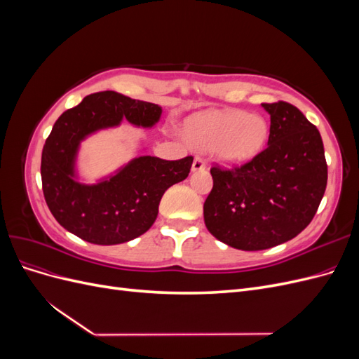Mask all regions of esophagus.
<instances>
[{"label":"esophagus","instance_id":"esophagus-1","mask_svg":"<svg viewBox=\"0 0 359 359\" xmlns=\"http://www.w3.org/2000/svg\"><path fill=\"white\" fill-rule=\"evenodd\" d=\"M205 161H203V158L202 157H199V156H196L194 157V160H193V166H191V169L193 170H203L205 169Z\"/></svg>","mask_w":359,"mask_h":359}]
</instances>
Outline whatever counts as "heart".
<instances>
[{
    "mask_svg": "<svg viewBox=\"0 0 359 359\" xmlns=\"http://www.w3.org/2000/svg\"><path fill=\"white\" fill-rule=\"evenodd\" d=\"M268 135L260 116L244 111H220L193 116L186 126L190 144L201 149H219L220 156L241 163L256 156Z\"/></svg>",
    "mask_w": 359,
    "mask_h": 359,
    "instance_id": "1",
    "label": "heart"
}]
</instances>
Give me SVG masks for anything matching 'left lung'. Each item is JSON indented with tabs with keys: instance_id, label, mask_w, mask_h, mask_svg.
Returning a JSON list of instances; mask_svg holds the SVG:
<instances>
[{
	"instance_id": "1",
	"label": "left lung",
	"mask_w": 359,
	"mask_h": 359,
	"mask_svg": "<svg viewBox=\"0 0 359 359\" xmlns=\"http://www.w3.org/2000/svg\"><path fill=\"white\" fill-rule=\"evenodd\" d=\"M268 145L241 166L211 168L203 219L217 240L256 252L283 244L313 220L328 181L319 130L287 102L262 103Z\"/></svg>"
}]
</instances>
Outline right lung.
Returning a JSON list of instances; mask_svg holds the SVG:
<instances>
[{
  "label": "right lung",
  "instance_id": "right-lung-1",
  "mask_svg": "<svg viewBox=\"0 0 359 359\" xmlns=\"http://www.w3.org/2000/svg\"><path fill=\"white\" fill-rule=\"evenodd\" d=\"M161 107L115 91L86 95L53 124L41 153V187L55 220L82 240L114 245L145 233L157 219L163 193L186 180L193 157L163 160L142 156L130 161L111 180L95 186L74 181V157L79 142L99 128L118 126L126 118L151 127Z\"/></svg>",
  "mask_w": 359,
  "mask_h": 359
}]
</instances>
